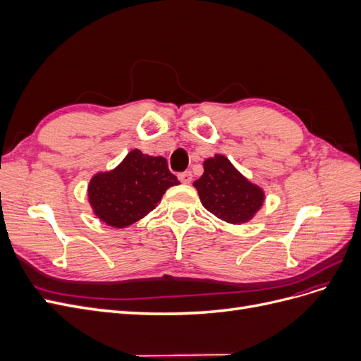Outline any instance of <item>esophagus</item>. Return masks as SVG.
<instances>
[{
    "label": "esophagus",
    "instance_id": "obj_1",
    "mask_svg": "<svg viewBox=\"0 0 361 361\" xmlns=\"http://www.w3.org/2000/svg\"><path fill=\"white\" fill-rule=\"evenodd\" d=\"M179 180H180L182 183H191V180H192V173H191V171H183V173H180V174H179Z\"/></svg>",
    "mask_w": 361,
    "mask_h": 361
}]
</instances>
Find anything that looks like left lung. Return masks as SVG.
<instances>
[{
    "instance_id": "8db88e82",
    "label": "left lung",
    "mask_w": 361,
    "mask_h": 361,
    "mask_svg": "<svg viewBox=\"0 0 361 361\" xmlns=\"http://www.w3.org/2000/svg\"><path fill=\"white\" fill-rule=\"evenodd\" d=\"M192 187L197 190L204 209L228 224L253 220L265 202V191L221 154L203 161V174Z\"/></svg>"
}]
</instances>
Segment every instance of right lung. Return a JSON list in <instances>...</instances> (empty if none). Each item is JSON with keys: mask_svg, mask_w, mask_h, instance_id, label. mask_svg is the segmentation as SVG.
I'll return each mask as SVG.
<instances>
[{"mask_svg": "<svg viewBox=\"0 0 361 361\" xmlns=\"http://www.w3.org/2000/svg\"><path fill=\"white\" fill-rule=\"evenodd\" d=\"M179 183L166 158L133 149L117 167L94 174L87 187V197L97 220L125 228L154 211L164 192Z\"/></svg>", "mask_w": 361, "mask_h": 361, "instance_id": "right-lung-1", "label": "right lung"}]
</instances>
